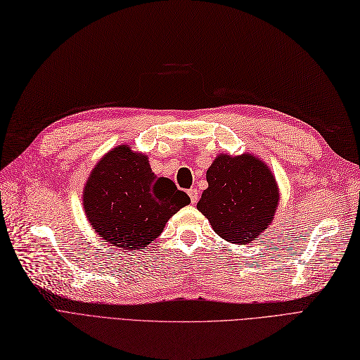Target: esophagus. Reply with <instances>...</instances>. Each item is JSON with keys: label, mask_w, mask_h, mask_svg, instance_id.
<instances>
[{"label": "esophagus", "mask_w": 360, "mask_h": 360, "mask_svg": "<svg viewBox=\"0 0 360 360\" xmlns=\"http://www.w3.org/2000/svg\"><path fill=\"white\" fill-rule=\"evenodd\" d=\"M188 195L191 199V203H197V200H199V191H197L195 188H190L188 190Z\"/></svg>", "instance_id": "obj_1"}]
</instances>
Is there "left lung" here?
Returning a JSON list of instances; mask_svg holds the SVG:
<instances>
[{
  "instance_id": "left-lung-1",
  "label": "left lung",
  "mask_w": 360,
  "mask_h": 360,
  "mask_svg": "<svg viewBox=\"0 0 360 360\" xmlns=\"http://www.w3.org/2000/svg\"><path fill=\"white\" fill-rule=\"evenodd\" d=\"M206 181L197 210L210 219L218 236L245 245L272 223L276 182L256 157L219 155L207 169Z\"/></svg>"
}]
</instances>
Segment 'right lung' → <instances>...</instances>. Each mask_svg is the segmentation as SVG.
Wrapping results in <instances>:
<instances>
[{"label": "right lung", "instance_id": "right-lung-1", "mask_svg": "<svg viewBox=\"0 0 360 360\" xmlns=\"http://www.w3.org/2000/svg\"><path fill=\"white\" fill-rule=\"evenodd\" d=\"M188 203L187 193L155 176L148 158L125 145L98 161L84 190L91 226L124 250H141L157 239L167 219Z\"/></svg>", "mask_w": 360, "mask_h": 360}]
</instances>
